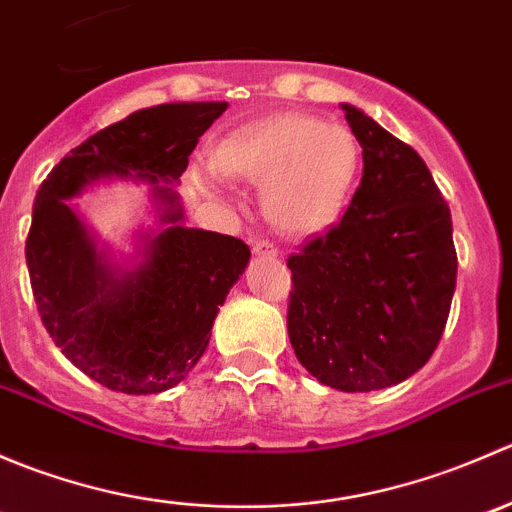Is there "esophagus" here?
<instances>
[{"label":"esophagus","instance_id":"esophagus-1","mask_svg":"<svg viewBox=\"0 0 512 512\" xmlns=\"http://www.w3.org/2000/svg\"><path fill=\"white\" fill-rule=\"evenodd\" d=\"M252 252H255V255H262V257H277V255H280V250H277V247L272 245L270 240H257L255 247H252Z\"/></svg>","mask_w":512,"mask_h":512}]
</instances>
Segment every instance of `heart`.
Here are the masks:
<instances>
[{
    "label": "heart",
    "mask_w": 512,
    "mask_h": 512,
    "mask_svg": "<svg viewBox=\"0 0 512 512\" xmlns=\"http://www.w3.org/2000/svg\"><path fill=\"white\" fill-rule=\"evenodd\" d=\"M213 163L225 175L262 185V210L277 230L317 235L347 210L361 151L347 126L277 113L227 133Z\"/></svg>",
    "instance_id": "1"
}]
</instances>
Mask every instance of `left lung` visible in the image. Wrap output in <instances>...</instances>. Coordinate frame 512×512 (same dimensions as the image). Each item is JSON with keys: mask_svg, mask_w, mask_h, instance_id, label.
Wrapping results in <instances>:
<instances>
[{"mask_svg": "<svg viewBox=\"0 0 512 512\" xmlns=\"http://www.w3.org/2000/svg\"><path fill=\"white\" fill-rule=\"evenodd\" d=\"M364 173L347 213L287 260L299 364L356 394L416 374L446 329L458 257L448 203L411 146L342 103Z\"/></svg>", "mask_w": 512, "mask_h": 512, "instance_id": "left-lung-1", "label": "left lung"}]
</instances>
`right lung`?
Listing matches in <instances>:
<instances>
[{"instance_id":"obj_1","label":"right lung","mask_w":512,"mask_h":512,"mask_svg":"<svg viewBox=\"0 0 512 512\" xmlns=\"http://www.w3.org/2000/svg\"><path fill=\"white\" fill-rule=\"evenodd\" d=\"M225 101L160 103L86 138L36 190L27 267L36 309L66 359L121 394L173 389L200 361L250 247L185 225L173 185ZM101 179L153 184L159 227L118 266L68 200Z\"/></svg>"}]
</instances>
